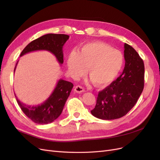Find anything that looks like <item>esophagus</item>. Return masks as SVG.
Returning <instances> with one entry per match:
<instances>
[{"mask_svg": "<svg viewBox=\"0 0 160 160\" xmlns=\"http://www.w3.org/2000/svg\"><path fill=\"white\" fill-rule=\"evenodd\" d=\"M75 92H77V93H83V92L85 91V90H84V89L82 88L81 86H80V85H77L75 88Z\"/></svg>", "mask_w": 160, "mask_h": 160, "instance_id": "34e87169", "label": "esophagus"}]
</instances>
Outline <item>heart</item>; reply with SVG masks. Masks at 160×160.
I'll return each instance as SVG.
<instances>
[{"instance_id": "obj_1", "label": "heart", "mask_w": 160, "mask_h": 160, "mask_svg": "<svg viewBox=\"0 0 160 160\" xmlns=\"http://www.w3.org/2000/svg\"><path fill=\"white\" fill-rule=\"evenodd\" d=\"M123 64L122 52L101 42H91L82 47L79 52L72 51L67 61L72 78L78 79L88 68V75L98 86L106 85L118 76Z\"/></svg>"}]
</instances>
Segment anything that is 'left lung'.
<instances>
[{"instance_id": "8db88e82", "label": "left lung", "mask_w": 160, "mask_h": 160, "mask_svg": "<svg viewBox=\"0 0 160 160\" xmlns=\"http://www.w3.org/2000/svg\"><path fill=\"white\" fill-rule=\"evenodd\" d=\"M124 69L118 78L99 92L95 108V118L103 120L119 119L137 103L144 87V63L132 47L124 44Z\"/></svg>"}]
</instances>
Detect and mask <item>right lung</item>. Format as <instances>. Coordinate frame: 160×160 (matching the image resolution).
Masks as SVG:
<instances>
[{"label": "right lung", "mask_w": 160, "mask_h": 160, "mask_svg": "<svg viewBox=\"0 0 160 160\" xmlns=\"http://www.w3.org/2000/svg\"><path fill=\"white\" fill-rule=\"evenodd\" d=\"M69 38V35L63 34H47L27 45L21 52L20 57L35 51H47L52 53L59 64L62 65L63 63L62 47ZM72 88L73 84L71 82L59 79L49 98L38 105H27L19 101L15 94L14 95L21 110L28 118L38 124H47L54 122L59 117Z\"/></svg>", "instance_id": "obj_1"}]
</instances>
